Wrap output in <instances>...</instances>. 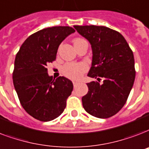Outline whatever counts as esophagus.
I'll use <instances>...</instances> for the list:
<instances>
[{"label":"esophagus","instance_id":"obj_1","mask_svg":"<svg viewBox=\"0 0 149 149\" xmlns=\"http://www.w3.org/2000/svg\"><path fill=\"white\" fill-rule=\"evenodd\" d=\"M72 84H73V86L76 87V86L79 84V82H77V81H72Z\"/></svg>","mask_w":149,"mask_h":149}]
</instances>
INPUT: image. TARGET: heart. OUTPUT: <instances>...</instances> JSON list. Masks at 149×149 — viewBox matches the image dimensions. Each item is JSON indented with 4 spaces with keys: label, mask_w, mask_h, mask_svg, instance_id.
<instances>
[{
    "label": "heart",
    "mask_w": 149,
    "mask_h": 149,
    "mask_svg": "<svg viewBox=\"0 0 149 149\" xmlns=\"http://www.w3.org/2000/svg\"><path fill=\"white\" fill-rule=\"evenodd\" d=\"M84 40L81 38H76L73 40L75 44H78L79 42ZM87 70V65L85 63L80 62V63H66L63 65L62 69V72L64 76L68 78L72 79H78L82 77L84 72H85Z\"/></svg>",
    "instance_id": "b5f03b06"
}]
</instances>
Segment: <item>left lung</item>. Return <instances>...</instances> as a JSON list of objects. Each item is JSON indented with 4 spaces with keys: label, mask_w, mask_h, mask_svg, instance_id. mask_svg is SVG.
<instances>
[{
    "label": "left lung",
    "mask_w": 149,
    "mask_h": 149,
    "mask_svg": "<svg viewBox=\"0 0 149 149\" xmlns=\"http://www.w3.org/2000/svg\"><path fill=\"white\" fill-rule=\"evenodd\" d=\"M74 28L91 44L92 64L87 76L97 80L87 84L83 106L93 116L111 117L123 107L134 85L132 50L122 34L110 28L94 25Z\"/></svg>",
    "instance_id": "obj_1"
}]
</instances>
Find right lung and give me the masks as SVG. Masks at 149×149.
I'll return each instance as SVG.
<instances>
[{"label":"right lung","mask_w":149,"mask_h":149,"mask_svg":"<svg viewBox=\"0 0 149 149\" xmlns=\"http://www.w3.org/2000/svg\"><path fill=\"white\" fill-rule=\"evenodd\" d=\"M70 26H53L30 35L15 59L12 78L19 102L35 119L47 122L58 117L66 106L73 85L64 77L53 79L47 65L56 59L60 44L74 33Z\"/></svg>","instance_id":"right-lung-1"}]
</instances>
